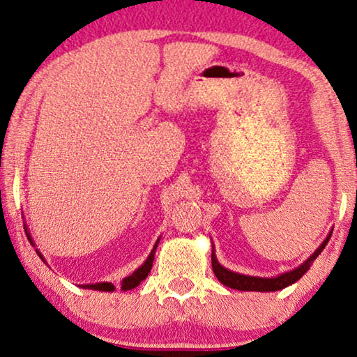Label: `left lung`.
<instances>
[{"label": "left lung", "mask_w": 357, "mask_h": 357, "mask_svg": "<svg viewBox=\"0 0 357 357\" xmlns=\"http://www.w3.org/2000/svg\"><path fill=\"white\" fill-rule=\"evenodd\" d=\"M330 236L328 238L324 241L322 245L315 250V252L310 255V257L305 260L303 265H299L298 268L291 270L288 273H283L280 275V277H275V278H259V277H248V275H239V273H234L231 272V270H227L222 265L218 264L217 257H215V254L212 252V268H213V273L215 277L218 278V281H222L225 286H228V288H233V289H241V291H278V289H283L286 286L293 284L298 281L303 275L307 272L310 264L314 262L315 259L319 257V254L322 252L325 249V245L330 241Z\"/></svg>", "instance_id": "left-lung-1"}]
</instances>
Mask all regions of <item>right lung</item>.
Instances as JSON below:
<instances>
[{"label": "right lung", "instance_id": "right-lung-1", "mask_svg": "<svg viewBox=\"0 0 357 357\" xmlns=\"http://www.w3.org/2000/svg\"><path fill=\"white\" fill-rule=\"evenodd\" d=\"M26 234H27V238H29V241H30V244H32V238H30V234H29V233H26ZM158 241H160V239H158ZM158 241H157V244H158ZM157 244H155L153 250H152V252H150L149 259L145 260L142 267H139L132 275H129L128 278L123 280V284H121V289H123V291H128V289L135 288V286H137V284L140 283V281H144L145 278H147V275L150 273V270H152L153 259H155V249H157ZM38 255H40V259L45 260V259L42 257V254L38 252ZM84 288L97 289V291H113L114 286H113L112 283H97V284H85Z\"/></svg>", "mask_w": 357, "mask_h": 357}]
</instances>
